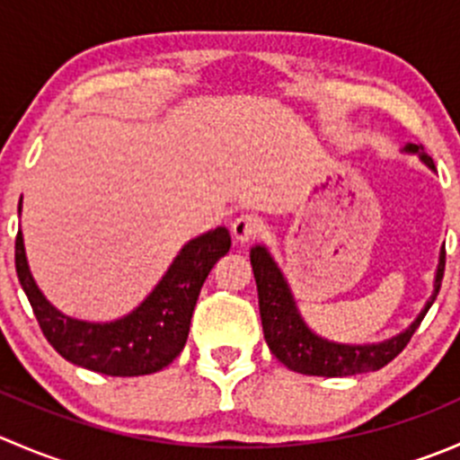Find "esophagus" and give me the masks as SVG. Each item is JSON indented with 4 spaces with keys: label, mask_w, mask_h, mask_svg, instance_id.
<instances>
[{
    "label": "esophagus",
    "mask_w": 460,
    "mask_h": 460,
    "mask_svg": "<svg viewBox=\"0 0 460 460\" xmlns=\"http://www.w3.org/2000/svg\"><path fill=\"white\" fill-rule=\"evenodd\" d=\"M260 231H262V225H260L258 217L252 216V213H243L231 225V234H234V238L238 243H249V240L256 238Z\"/></svg>",
    "instance_id": "esophagus-1"
}]
</instances>
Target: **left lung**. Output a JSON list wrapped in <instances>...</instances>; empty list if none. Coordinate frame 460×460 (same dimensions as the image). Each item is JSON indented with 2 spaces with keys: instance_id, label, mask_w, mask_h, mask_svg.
<instances>
[{
  "instance_id": "1",
  "label": "left lung",
  "mask_w": 460,
  "mask_h": 460,
  "mask_svg": "<svg viewBox=\"0 0 460 460\" xmlns=\"http://www.w3.org/2000/svg\"><path fill=\"white\" fill-rule=\"evenodd\" d=\"M405 151L419 153L420 160L434 169V162L429 155H425L423 146L419 144H410ZM252 267L253 278L258 285V303H260V318H262V332L264 341H267L271 354L287 365L289 369L298 374L307 376H327V378H336V376H356L365 372H376V369L385 367L392 363L398 354L407 347L411 341L419 324L423 323L425 314L429 312L431 303L436 300L440 289V280H443L445 271V249L440 252L438 271H436V285L434 294L425 305L419 318L401 332L398 336L389 338V341L378 342V345H338V342H329L318 338L307 324L300 318L298 309H296L291 291L287 287L285 278H282L280 269L276 267L273 258L264 247L252 249Z\"/></svg>"
}]
</instances>
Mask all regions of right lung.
Masks as SVG:
<instances>
[{
	"label": "right lung",
	"instance_id": "obj_1",
	"mask_svg": "<svg viewBox=\"0 0 460 460\" xmlns=\"http://www.w3.org/2000/svg\"><path fill=\"white\" fill-rule=\"evenodd\" d=\"M229 247L225 226L191 240L136 312L104 324L64 316L41 296L29 271L22 231L15 238V269L41 333L62 358L97 374L144 376L160 372L184 349L204 280Z\"/></svg>",
	"mask_w": 460,
	"mask_h": 460
}]
</instances>
